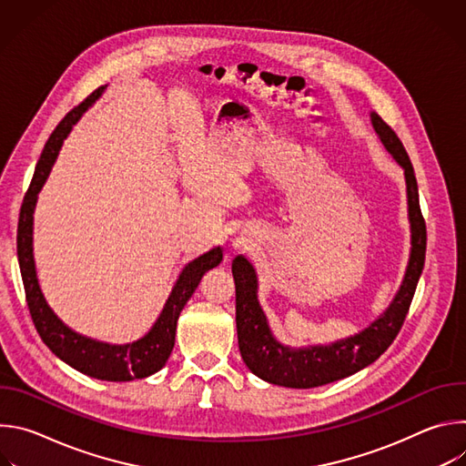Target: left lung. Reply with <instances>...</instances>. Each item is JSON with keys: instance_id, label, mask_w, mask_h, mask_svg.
Instances as JSON below:
<instances>
[{"instance_id": "1", "label": "left lung", "mask_w": 466, "mask_h": 466, "mask_svg": "<svg viewBox=\"0 0 466 466\" xmlns=\"http://www.w3.org/2000/svg\"><path fill=\"white\" fill-rule=\"evenodd\" d=\"M374 130L392 158L404 167L408 186V212L411 223V254L400 289L390 306L360 334L328 347L289 349L279 343L258 302V280L250 261L243 256L232 259L236 284L238 345L245 365L258 378L291 389H311L352 376L376 361L394 341L410 311L426 258V221L419 205V186L411 160L396 132L370 112Z\"/></svg>"}]
</instances>
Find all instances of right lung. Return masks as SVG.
<instances>
[{"label": "right lung", "mask_w": 466, "mask_h": 466, "mask_svg": "<svg viewBox=\"0 0 466 466\" xmlns=\"http://www.w3.org/2000/svg\"><path fill=\"white\" fill-rule=\"evenodd\" d=\"M103 90L105 86H99L79 106H76L74 110L66 114L64 119L51 132L49 140L46 142L44 151L35 167L33 180L29 184V189L22 203L20 219H18L16 250H18V261H20V271H22L29 313L38 336L42 338L46 347L64 363H68L70 367H74L76 370L90 378L106 380V381H130L138 378H147L158 372L166 365L175 347V331H177L178 315L186 306V302L189 300V297L193 295L198 282H201L203 275L208 269L218 268L221 263L223 248L216 247L186 265L155 326L149 329L147 336H144L135 343L108 345V343L85 338L77 334V331H74L72 328L66 326L55 315V311L47 306L42 295V289L38 286L35 258H33V214L36 207V197L51 171V166L58 157L64 138L70 135L72 127L77 123L83 112L103 94Z\"/></svg>", "instance_id": "add662e5"}]
</instances>
